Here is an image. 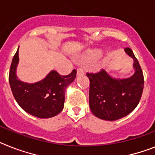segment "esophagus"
<instances>
[{
    "label": "esophagus",
    "instance_id": "obj_1",
    "mask_svg": "<svg viewBox=\"0 0 155 155\" xmlns=\"http://www.w3.org/2000/svg\"><path fill=\"white\" fill-rule=\"evenodd\" d=\"M82 74H84V69L83 68H78L77 75H82Z\"/></svg>",
    "mask_w": 155,
    "mask_h": 155
}]
</instances>
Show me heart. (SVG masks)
<instances>
[{"label": "heart", "instance_id": "b5f03b06", "mask_svg": "<svg viewBox=\"0 0 155 155\" xmlns=\"http://www.w3.org/2000/svg\"><path fill=\"white\" fill-rule=\"evenodd\" d=\"M100 54H101V53H100V52H94V53H93V56L94 57H98Z\"/></svg>", "mask_w": 155, "mask_h": 155}]
</instances>
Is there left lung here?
Returning a JSON list of instances; mask_svg holds the SVG:
<instances>
[{"mask_svg": "<svg viewBox=\"0 0 155 155\" xmlns=\"http://www.w3.org/2000/svg\"><path fill=\"white\" fill-rule=\"evenodd\" d=\"M133 58V75L128 79L116 80L101 69L87 75L90 80L89 105L94 116L106 120H116L132 113L141 98L144 78L138 60L130 48L124 49Z\"/></svg>", "mask_w": 155, "mask_h": 155, "instance_id": "1", "label": "left lung"}]
</instances>
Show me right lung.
<instances>
[{"instance_id":"1","label":"right lung","mask_w":155,"mask_h":155,"mask_svg":"<svg viewBox=\"0 0 155 155\" xmlns=\"http://www.w3.org/2000/svg\"><path fill=\"white\" fill-rule=\"evenodd\" d=\"M19 49L13 57L8 80L15 101L24 111L39 118H49L62 111L67 87L76 77V70L61 75L52 71L41 81L27 84L18 80L15 70L19 61Z\"/></svg>"}]
</instances>
